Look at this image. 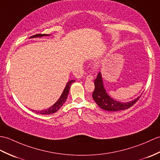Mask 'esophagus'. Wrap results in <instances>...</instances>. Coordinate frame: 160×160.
<instances>
[{
    "mask_svg": "<svg viewBox=\"0 0 160 160\" xmlns=\"http://www.w3.org/2000/svg\"><path fill=\"white\" fill-rule=\"evenodd\" d=\"M93 80V76H92V75H88L86 78V80L90 81V80Z\"/></svg>",
    "mask_w": 160,
    "mask_h": 160,
    "instance_id": "34e87169",
    "label": "esophagus"
}]
</instances>
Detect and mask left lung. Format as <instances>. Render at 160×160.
Here are the masks:
<instances>
[{
	"instance_id": "1",
	"label": "left lung",
	"mask_w": 160,
	"mask_h": 160,
	"mask_svg": "<svg viewBox=\"0 0 160 160\" xmlns=\"http://www.w3.org/2000/svg\"><path fill=\"white\" fill-rule=\"evenodd\" d=\"M94 84L95 89L92 95L94 101L102 109L107 111H111V112L126 110L132 106L138 101L140 98L141 95H142L141 94L138 98L132 100V101L128 102H118L112 99L107 93L104 86H103L101 72H99L98 74L97 78H96V79L94 81Z\"/></svg>"
}]
</instances>
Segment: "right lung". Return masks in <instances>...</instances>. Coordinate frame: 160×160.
Segmentation results:
<instances>
[{
  "label": "right lung",
  "mask_w": 160,
  "mask_h": 160,
  "mask_svg": "<svg viewBox=\"0 0 160 160\" xmlns=\"http://www.w3.org/2000/svg\"><path fill=\"white\" fill-rule=\"evenodd\" d=\"M50 34H38V35H34L32 37H31L30 38H42V37H45V36H50ZM75 80H69L68 81V82L67 83L66 86L64 88V90H63L62 92L61 95L60 96V98L57 100V102H56L54 104H53L51 107L48 108V109L46 110H41V111H37V110H33L32 111H35L36 113H39L41 114H53L54 112H57L59 109L61 108V107L64 104V103L65 102L67 98H68V96L69 94V89L70 87H71V85L73 82H74Z\"/></svg>",
  "instance_id": "obj_1"
}]
</instances>
